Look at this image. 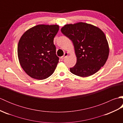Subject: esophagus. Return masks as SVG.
Listing matches in <instances>:
<instances>
[{"mask_svg": "<svg viewBox=\"0 0 123 123\" xmlns=\"http://www.w3.org/2000/svg\"><path fill=\"white\" fill-rule=\"evenodd\" d=\"M68 55V53H67V52H66V53H65L64 54V55L61 57V59L62 60H63L64 59H65V57H67Z\"/></svg>", "mask_w": 123, "mask_h": 123, "instance_id": "obj_1", "label": "esophagus"}]
</instances>
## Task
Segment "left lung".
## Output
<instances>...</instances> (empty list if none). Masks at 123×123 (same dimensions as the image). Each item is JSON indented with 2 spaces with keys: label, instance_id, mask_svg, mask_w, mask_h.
I'll use <instances>...</instances> for the list:
<instances>
[{
  "label": "left lung",
  "instance_id": "obj_1",
  "mask_svg": "<svg viewBox=\"0 0 123 123\" xmlns=\"http://www.w3.org/2000/svg\"><path fill=\"white\" fill-rule=\"evenodd\" d=\"M61 31L72 41L74 47L77 62L70 68L72 74L88 77L104 66L109 50L106 36L100 28L80 22L64 25Z\"/></svg>",
  "mask_w": 123,
  "mask_h": 123
}]
</instances>
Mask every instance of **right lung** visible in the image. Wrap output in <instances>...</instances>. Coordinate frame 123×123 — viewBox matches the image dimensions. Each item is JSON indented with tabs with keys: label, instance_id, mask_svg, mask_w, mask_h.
Returning a JSON list of instances; mask_svg holds the SVG:
<instances>
[{
	"label": "right lung",
	"instance_id": "right-lung-1",
	"mask_svg": "<svg viewBox=\"0 0 123 123\" xmlns=\"http://www.w3.org/2000/svg\"><path fill=\"white\" fill-rule=\"evenodd\" d=\"M59 29L57 25H38L27 30L20 38L18 59L31 77L43 80L53 74L59 60L53 43Z\"/></svg>",
	"mask_w": 123,
	"mask_h": 123
}]
</instances>
